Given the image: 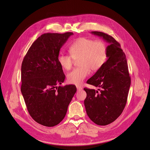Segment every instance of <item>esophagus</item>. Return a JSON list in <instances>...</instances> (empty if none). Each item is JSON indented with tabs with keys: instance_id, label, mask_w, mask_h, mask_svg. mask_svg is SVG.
<instances>
[{
	"instance_id": "esophagus-1",
	"label": "esophagus",
	"mask_w": 150,
	"mask_h": 150,
	"mask_svg": "<svg viewBox=\"0 0 150 150\" xmlns=\"http://www.w3.org/2000/svg\"><path fill=\"white\" fill-rule=\"evenodd\" d=\"M76 89H77L78 91H80L82 90V88L80 87V86H76Z\"/></svg>"
}]
</instances>
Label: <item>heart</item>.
Listing matches in <instances>:
<instances>
[{"mask_svg":"<svg viewBox=\"0 0 150 150\" xmlns=\"http://www.w3.org/2000/svg\"><path fill=\"white\" fill-rule=\"evenodd\" d=\"M69 54L59 53L58 62L65 70L72 67L74 60H78V67L74 69L67 75L69 84L79 86L88 76L90 70L97 71L106 62L108 49L102 41H95L88 38H80L72 42L69 47Z\"/></svg>","mask_w":150,"mask_h":150,"instance_id":"heart-1","label":"heart"}]
</instances>
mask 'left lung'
<instances>
[{
    "label": "left lung",
    "mask_w": 150,
    "mask_h": 150,
    "mask_svg": "<svg viewBox=\"0 0 150 150\" xmlns=\"http://www.w3.org/2000/svg\"><path fill=\"white\" fill-rule=\"evenodd\" d=\"M109 44L108 59L87 83L99 87L96 91L84 88L87 96L84 103L90 119L98 125L105 126L115 121L127 104L131 78L126 55L120 44L106 33L92 31Z\"/></svg>",
    "instance_id": "1"
}]
</instances>
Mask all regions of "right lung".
Returning a JSON list of instances; mask_svg holds the SVG:
<instances>
[{"label":"right lung","mask_w":150,"mask_h":150,"mask_svg":"<svg viewBox=\"0 0 150 150\" xmlns=\"http://www.w3.org/2000/svg\"><path fill=\"white\" fill-rule=\"evenodd\" d=\"M73 35H42L22 61L21 89L28 112L35 122L45 127H54L64 119L76 92L75 85L58 86L66 77L58 56L61 47Z\"/></svg>","instance_id":"obj_1"}]
</instances>
